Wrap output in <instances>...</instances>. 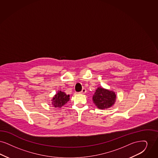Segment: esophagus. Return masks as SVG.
Segmentation results:
<instances>
[{
    "mask_svg": "<svg viewBox=\"0 0 158 158\" xmlns=\"http://www.w3.org/2000/svg\"><path fill=\"white\" fill-rule=\"evenodd\" d=\"M86 91H86L85 89H82L81 91H80V94H85V93H86Z\"/></svg>",
    "mask_w": 158,
    "mask_h": 158,
    "instance_id": "esophagus-1",
    "label": "esophagus"
}]
</instances>
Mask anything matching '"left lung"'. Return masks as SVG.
Masks as SVG:
<instances>
[{"instance_id":"left-lung-1","label":"left lung","mask_w":158,"mask_h":158,"mask_svg":"<svg viewBox=\"0 0 158 158\" xmlns=\"http://www.w3.org/2000/svg\"><path fill=\"white\" fill-rule=\"evenodd\" d=\"M116 98L114 92L99 87L96 89L93 100L98 109H104L111 107L115 103Z\"/></svg>"}]
</instances>
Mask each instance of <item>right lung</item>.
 Instances as JSON below:
<instances>
[{
  "label": "right lung",
  "mask_w": 158,
  "mask_h": 158,
  "mask_svg": "<svg viewBox=\"0 0 158 158\" xmlns=\"http://www.w3.org/2000/svg\"><path fill=\"white\" fill-rule=\"evenodd\" d=\"M69 96L67 95L64 92L60 91L56 94L52 99V104L55 107H61L65 104L67 103L69 100Z\"/></svg>",
  "instance_id": "1"
}]
</instances>
